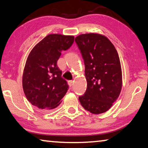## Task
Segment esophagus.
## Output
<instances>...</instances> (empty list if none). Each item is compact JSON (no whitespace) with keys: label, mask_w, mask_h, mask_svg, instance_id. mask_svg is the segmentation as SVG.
Instances as JSON below:
<instances>
[{"label":"esophagus","mask_w":148,"mask_h":148,"mask_svg":"<svg viewBox=\"0 0 148 148\" xmlns=\"http://www.w3.org/2000/svg\"><path fill=\"white\" fill-rule=\"evenodd\" d=\"M73 81H72V80H71V81H69L68 82V83H69V86L70 87H72V85H73Z\"/></svg>","instance_id":"esophagus-1"}]
</instances>
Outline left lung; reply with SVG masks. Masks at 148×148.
Listing matches in <instances>:
<instances>
[{"label":"left lung","mask_w":148,"mask_h":148,"mask_svg":"<svg viewBox=\"0 0 148 148\" xmlns=\"http://www.w3.org/2000/svg\"><path fill=\"white\" fill-rule=\"evenodd\" d=\"M85 64L86 91L79 97L82 106L93 114L104 113L118 98L122 72L117 50L110 40L96 33L75 38Z\"/></svg>","instance_id":"1"}]
</instances>
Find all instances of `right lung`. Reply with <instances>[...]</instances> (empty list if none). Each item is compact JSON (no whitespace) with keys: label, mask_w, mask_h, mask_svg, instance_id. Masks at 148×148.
Segmentation results:
<instances>
[{"label":"right lung","mask_w":148,"mask_h":148,"mask_svg":"<svg viewBox=\"0 0 148 148\" xmlns=\"http://www.w3.org/2000/svg\"><path fill=\"white\" fill-rule=\"evenodd\" d=\"M74 40L73 36L49 34L30 52L22 84L27 100L36 108H56L68 91L69 85L61 77L57 62L61 52L70 48Z\"/></svg>","instance_id":"add662e5"}]
</instances>
